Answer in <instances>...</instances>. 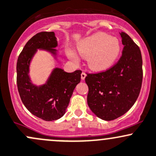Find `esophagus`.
Here are the masks:
<instances>
[{"label":"esophagus","instance_id":"1","mask_svg":"<svg viewBox=\"0 0 156 156\" xmlns=\"http://www.w3.org/2000/svg\"><path fill=\"white\" fill-rule=\"evenodd\" d=\"M86 73H85V72H83V73H81V79L82 80H85V78H86Z\"/></svg>","mask_w":156,"mask_h":156}]
</instances>
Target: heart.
<instances>
[{
	"label": "heart",
	"instance_id": "obj_1",
	"mask_svg": "<svg viewBox=\"0 0 156 156\" xmlns=\"http://www.w3.org/2000/svg\"><path fill=\"white\" fill-rule=\"evenodd\" d=\"M80 55L88 58L89 67L96 71L104 70L111 67L121 52V44L118 38L105 33H97L86 38L78 44ZM69 56L76 60V55L72 51Z\"/></svg>",
	"mask_w": 156,
	"mask_h": 156
}]
</instances>
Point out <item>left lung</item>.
Returning <instances> with one entry per match:
<instances>
[{
    "instance_id": "8db88e82",
    "label": "left lung",
    "mask_w": 156,
    "mask_h": 156,
    "mask_svg": "<svg viewBox=\"0 0 156 156\" xmlns=\"http://www.w3.org/2000/svg\"><path fill=\"white\" fill-rule=\"evenodd\" d=\"M119 60L104 71L87 73V102L98 117L111 121L124 115L137 101L143 80L142 55L139 46L125 32Z\"/></svg>"
}]
</instances>
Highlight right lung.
<instances>
[{"label": "right lung", "instance_id": "obj_1", "mask_svg": "<svg viewBox=\"0 0 156 156\" xmlns=\"http://www.w3.org/2000/svg\"><path fill=\"white\" fill-rule=\"evenodd\" d=\"M58 46L53 31H43L32 37L19 54L16 65V82L21 100L33 115L45 121H54L63 116L82 71L67 73L55 68L46 84L34 86L28 76L30 60L37 49L56 55Z\"/></svg>", "mask_w": 156, "mask_h": 156}]
</instances>
